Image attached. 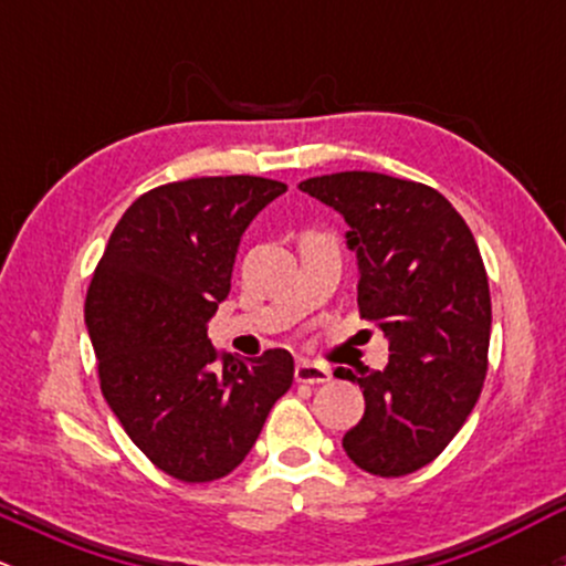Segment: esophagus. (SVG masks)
<instances>
[{"label":"esophagus","mask_w":566,"mask_h":566,"mask_svg":"<svg viewBox=\"0 0 566 566\" xmlns=\"http://www.w3.org/2000/svg\"><path fill=\"white\" fill-rule=\"evenodd\" d=\"M333 378V369L316 365V361H305L301 359L295 365V380L297 382H311V386H319V382H327Z\"/></svg>","instance_id":"obj_1"}]
</instances>
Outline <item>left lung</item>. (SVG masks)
Returning <instances> with one entry per match:
<instances>
[{"instance_id":"1","label":"left lung","mask_w":566,"mask_h":566,"mask_svg":"<svg viewBox=\"0 0 566 566\" xmlns=\"http://www.w3.org/2000/svg\"><path fill=\"white\" fill-rule=\"evenodd\" d=\"M297 188L348 223L359 311L391 350L382 369H335L365 394L343 450L361 471L405 476L450 444L482 394L492 303L476 239L450 201L415 180L350 170Z\"/></svg>"}]
</instances>
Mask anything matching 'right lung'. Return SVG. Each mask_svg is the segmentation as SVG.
Returning a JSON list of instances; mask_svg holds the SVG:
<instances>
[{"label":"right lung","instance_id":"add662e5","mask_svg":"<svg viewBox=\"0 0 566 566\" xmlns=\"http://www.w3.org/2000/svg\"><path fill=\"white\" fill-rule=\"evenodd\" d=\"M284 191L255 175L154 188L127 207L90 282L84 324L101 391L135 447L180 482L237 469L292 386L290 350L242 361L207 337L242 233Z\"/></svg>","mask_w":566,"mask_h":566}]
</instances>
